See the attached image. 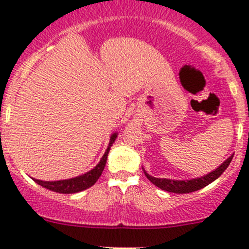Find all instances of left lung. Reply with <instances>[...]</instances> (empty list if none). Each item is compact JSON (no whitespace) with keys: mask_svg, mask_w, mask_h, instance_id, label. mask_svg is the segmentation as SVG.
I'll use <instances>...</instances> for the list:
<instances>
[{"mask_svg":"<svg viewBox=\"0 0 249 249\" xmlns=\"http://www.w3.org/2000/svg\"><path fill=\"white\" fill-rule=\"evenodd\" d=\"M232 156H229V159H227L218 168H216L214 171L208 173L206 175L200 178H195V179L190 180H173V179H160V178H154L151 175H149L144 169L145 177L148 178L149 181L153 182L155 186H158L161 190L167 191V192H173V193H190L195 192V191L200 190V188L208 186L209 184L214 181L217 178L221 177V174L228 168L229 163L231 162Z\"/></svg>","mask_w":249,"mask_h":249,"instance_id":"obj_1","label":"left lung"}]
</instances>
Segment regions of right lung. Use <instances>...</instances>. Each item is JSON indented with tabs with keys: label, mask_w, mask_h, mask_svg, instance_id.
I'll return each mask as SVG.
<instances>
[{
	"label": "right lung",
	"mask_w": 249,
	"mask_h": 249,
	"mask_svg": "<svg viewBox=\"0 0 249 249\" xmlns=\"http://www.w3.org/2000/svg\"><path fill=\"white\" fill-rule=\"evenodd\" d=\"M117 136H118L117 132L112 133L111 137H109L108 146H107L104 156L101 158L100 162H99L93 169H90L89 172L85 173V174L82 175H78L76 178H71V179H67V180H58V181H43V180H38V179H33V180H35L38 185L48 188L50 191H53V192H58V193H64V195H69V193H77L83 190H87V188L93 186V185L98 181L100 175L103 174L105 166H106L107 155H108L109 149H111L112 144H113L114 141H116Z\"/></svg>",
	"instance_id": "right-lung-1"
}]
</instances>
